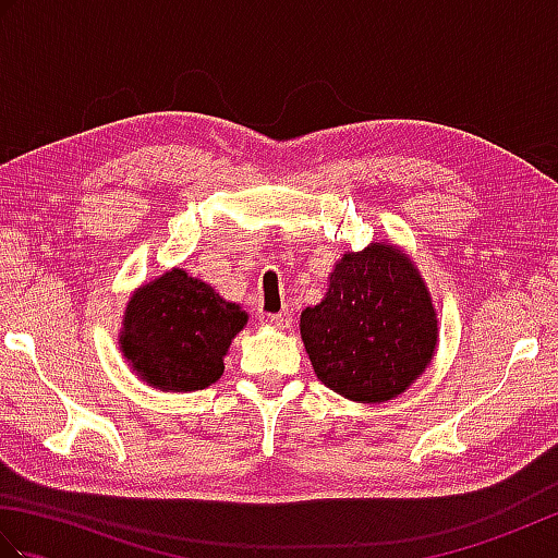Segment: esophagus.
I'll return each instance as SVG.
<instances>
[{"instance_id":"34e87169","label":"esophagus","mask_w":558,"mask_h":558,"mask_svg":"<svg viewBox=\"0 0 558 558\" xmlns=\"http://www.w3.org/2000/svg\"><path fill=\"white\" fill-rule=\"evenodd\" d=\"M294 322V316L290 310H282L278 314H268V324L276 326V328H290Z\"/></svg>"}]
</instances>
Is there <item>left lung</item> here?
Listing matches in <instances>:
<instances>
[{
  "mask_svg": "<svg viewBox=\"0 0 558 558\" xmlns=\"http://www.w3.org/2000/svg\"><path fill=\"white\" fill-rule=\"evenodd\" d=\"M300 330L316 376L357 402L402 393L432 362L438 338L417 268L384 242L338 260L326 298L306 306Z\"/></svg>",
  "mask_w": 558,
  "mask_h": 558,
  "instance_id": "left-lung-1",
  "label": "left lung"
}]
</instances>
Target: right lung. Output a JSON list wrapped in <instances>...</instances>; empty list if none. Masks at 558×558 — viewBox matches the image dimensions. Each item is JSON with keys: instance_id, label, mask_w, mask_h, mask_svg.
<instances>
[{"instance_id": "obj_1", "label": "right lung", "mask_w": 558, "mask_h": 558, "mask_svg": "<svg viewBox=\"0 0 558 558\" xmlns=\"http://www.w3.org/2000/svg\"><path fill=\"white\" fill-rule=\"evenodd\" d=\"M246 314L206 282L174 268L126 304L122 352L146 384L201 390L222 376V357Z\"/></svg>"}]
</instances>
